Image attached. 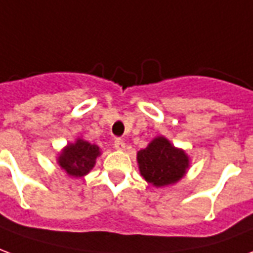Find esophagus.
<instances>
[{
  "label": "esophagus",
  "mask_w": 253,
  "mask_h": 253,
  "mask_svg": "<svg viewBox=\"0 0 253 253\" xmlns=\"http://www.w3.org/2000/svg\"><path fill=\"white\" fill-rule=\"evenodd\" d=\"M114 147L117 148V150H125V141L123 139H116L114 140Z\"/></svg>",
  "instance_id": "esophagus-1"
}]
</instances>
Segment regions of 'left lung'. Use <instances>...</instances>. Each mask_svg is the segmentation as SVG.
Masks as SVG:
<instances>
[{"label":"left lung","mask_w":253,"mask_h":253,"mask_svg":"<svg viewBox=\"0 0 253 253\" xmlns=\"http://www.w3.org/2000/svg\"><path fill=\"white\" fill-rule=\"evenodd\" d=\"M137 164L143 178L154 187H165L181 180L188 168L189 158L184 150L174 147L164 136H158L137 152Z\"/></svg>","instance_id":"obj_1"}]
</instances>
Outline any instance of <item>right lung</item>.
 <instances>
[{
    "label": "right lung",
    "instance_id": "add662e5",
    "mask_svg": "<svg viewBox=\"0 0 253 253\" xmlns=\"http://www.w3.org/2000/svg\"><path fill=\"white\" fill-rule=\"evenodd\" d=\"M101 155V150L96 144L79 137L75 143H69L61 151L57 162L69 175L83 177L95 166V159Z\"/></svg>",
    "mask_w": 253,
    "mask_h": 253
}]
</instances>
